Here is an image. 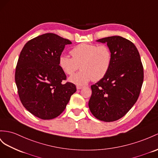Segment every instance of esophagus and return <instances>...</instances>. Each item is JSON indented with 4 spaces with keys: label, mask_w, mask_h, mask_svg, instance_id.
Here are the masks:
<instances>
[{
    "label": "esophagus",
    "mask_w": 158,
    "mask_h": 158,
    "mask_svg": "<svg viewBox=\"0 0 158 158\" xmlns=\"http://www.w3.org/2000/svg\"><path fill=\"white\" fill-rule=\"evenodd\" d=\"M83 87V86H80V85L77 86V89H82Z\"/></svg>",
    "instance_id": "esophagus-1"
}]
</instances>
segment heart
I'll return each instance as SVG.
<instances>
[{
  "label": "heart",
  "mask_w": 158,
  "mask_h": 158,
  "mask_svg": "<svg viewBox=\"0 0 158 158\" xmlns=\"http://www.w3.org/2000/svg\"><path fill=\"white\" fill-rule=\"evenodd\" d=\"M72 57L61 55L59 65L64 73L71 75L80 68L79 72L70 77L69 81L78 85L93 80L98 81L107 75L112 62V52L106 45L81 43L70 51Z\"/></svg>",
  "instance_id": "b5f03b06"
}]
</instances>
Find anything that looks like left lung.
Masks as SVG:
<instances>
[{
    "label": "left lung",
    "mask_w": 158,
    "mask_h": 158,
    "mask_svg": "<svg viewBox=\"0 0 158 158\" xmlns=\"http://www.w3.org/2000/svg\"><path fill=\"white\" fill-rule=\"evenodd\" d=\"M97 41L107 43L112 62L107 75L91 86L89 107L97 119L111 122L123 117L137 102L143 81V68L139 52L130 40L112 36Z\"/></svg>",
    "instance_id": "8db88e82"
}]
</instances>
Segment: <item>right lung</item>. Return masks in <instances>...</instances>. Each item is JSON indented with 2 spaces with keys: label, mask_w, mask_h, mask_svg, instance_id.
I'll return each mask as SVG.
<instances>
[{
  "label": "right lung",
  "mask_w": 158,
  "mask_h": 158,
  "mask_svg": "<svg viewBox=\"0 0 158 158\" xmlns=\"http://www.w3.org/2000/svg\"><path fill=\"white\" fill-rule=\"evenodd\" d=\"M69 40L46 33L30 40L20 53L15 82L19 98L31 114L42 119L58 117L77 91L73 83H62L66 75L59 58Z\"/></svg>",
  "instance_id": "right-lung-1"
}]
</instances>
